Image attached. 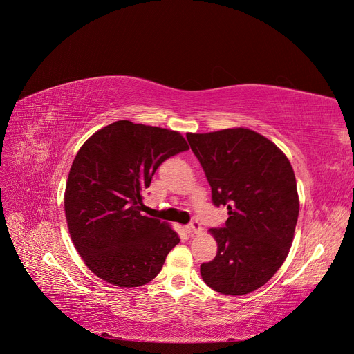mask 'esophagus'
I'll list each match as a JSON object with an SVG mask.
<instances>
[{
	"label": "esophagus",
	"mask_w": 354,
	"mask_h": 354,
	"mask_svg": "<svg viewBox=\"0 0 354 354\" xmlns=\"http://www.w3.org/2000/svg\"><path fill=\"white\" fill-rule=\"evenodd\" d=\"M189 231L194 232V234H199L202 231L201 228V224L198 222V219H192L191 224H189Z\"/></svg>",
	"instance_id": "34e87169"
}]
</instances>
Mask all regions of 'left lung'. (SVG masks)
Returning a JSON list of instances; mask_svg holds the SVG:
<instances>
[{
    "label": "left lung",
    "instance_id": "8db88e82",
    "mask_svg": "<svg viewBox=\"0 0 354 354\" xmlns=\"http://www.w3.org/2000/svg\"><path fill=\"white\" fill-rule=\"evenodd\" d=\"M187 139L211 185L224 227L211 228L218 252L201 266L202 280L227 295L263 287L286 261L300 202L287 156L254 130L236 127Z\"/></svg>",
    "mask_w": 354,
    "mask_h": 354
}]
</instances>
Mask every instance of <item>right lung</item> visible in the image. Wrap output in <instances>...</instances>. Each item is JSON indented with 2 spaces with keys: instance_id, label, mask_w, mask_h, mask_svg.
I'll use <instances>...</instances> for the list:
<instances>
[{
  "instance_id": "1",
  "label": "right lung",
  "mask_w": 354,
  "mask_h": 354,
  "mask_svg": "<svg viewBox=\"0 0 354 354\" xmlns=\"http://www.w3.org/2000/svg\"><path fill=\"white\" fill-rule=\"evenodd\" d=\"M188 149L174 130L129 120L97 130L80 147L64 211L74 247L102 280L139 287L162 270L179 236L166 222L142 215L143 192L162 162Z\"/></svg>"
}]
</instances>
